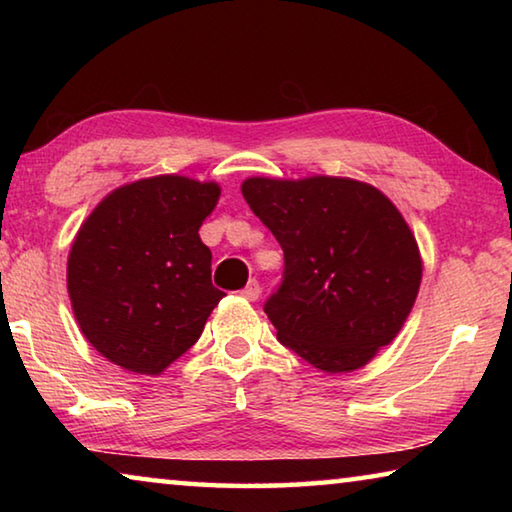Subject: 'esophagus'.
Instances as JSON below:
<instances>
[{"instance_id":"obj_1","label":"esophagus","mask_w":512,"mask_h":512,"mask_svg":"<svg viewBox=\"0 0 512 512\" xmlns=\"http://www.w3.org/2000/svg\"><path fill=\"white\" fill-rule=\"evenodd\" d=\"M259 293H262V289H259V282L257 280H250L246 287L241 289V296H244L250 302H255L259 298Z\"/></svg>"}]
</instances>
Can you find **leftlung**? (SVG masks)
Listing matches in <instances>:
<instances>
[{
    "label": "left lung",
    "mask_w": 512,
    "mask_h": 512,
    "mask_svg": "<svg viewBox=\"0 0 512 512\" xmlns=\"http://www.w3.org/2000/svg\"><path fill=\"white\" fill-rule=\"evenodd\" d=\"M241 194L284 250V280L264 305L277 339L327 375L366 366L420 291L422 255L402 212L341 176H253Z\"/></svg>",
    "instance_id": "obj_1"
}]
</instances>
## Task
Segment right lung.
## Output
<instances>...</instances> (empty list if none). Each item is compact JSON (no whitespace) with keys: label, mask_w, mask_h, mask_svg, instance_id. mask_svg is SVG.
<instances>
[{"label":"right lung","mask_w":512,"mask_h":512,"mask_svg":"<svg viewBox=\"0 0 512 512\" xmlns=\"http://www.w3.org/2000/svg\"><path fill=\"white\" fill-rule=\"evenodd\" d=\"M219 196L214 180L162 173L112 189L83 221L67 257V293L101 357L162 375L198 341L225 296L198 237Z\"/></svg>","instance_id":"right-lung-1"}]
</instances>
